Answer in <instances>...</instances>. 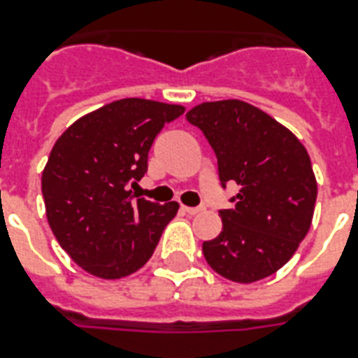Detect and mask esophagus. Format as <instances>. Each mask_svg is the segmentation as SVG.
Listing matches in <instances>:
<instances>
[{"label": "esophagus", "mask_w": 358, "mask_h": 358, "mask_svg": "<svg viewBox=\"0 0 358 358\" xmlns=\"http://www.w3.org/2000/svg\"><path fill=\"white\" fill-rule=\"evenodd\" d=\"M182 212L187 213V215H196V213L204 212V206H199V208H191V206H182Z\"/></svg>", "instance_id": "1"}]
</instances>
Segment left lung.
Segmentation results:
<instances>
[{
    "instance_id": "8db88e82",
    "label": "left lung",
    "mask_w": 358,
    "mask_h": 358,
    "mask_svg": "<svg viewBox=\"0 0 358 358\" xmlns=\"http://www.w3.org/2000/svg\"><path fill=\"white\" fill-rule=\"evenodd\" d=\"M185 119L217 156L221 184H238L223 230L202 243L213 271L249 284L277 273L308 234L317 182L308 152L286 126L241 100L204 102Z\"/></svg>"
}]
</instances>
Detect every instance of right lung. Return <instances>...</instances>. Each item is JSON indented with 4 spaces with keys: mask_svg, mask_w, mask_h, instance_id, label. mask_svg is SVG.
Instances as JSON below:
<instances>
[{
    "mask_svg": "<svg viewBox=\"0 0 358 358\" xmlns=\"http://www.w3.org/2000/svg\"><path fill=\"white\" fill-rule=\"evenodd\" d=\"M184 106L124 98L83 115L55 141L42 195L53 236L98 278L128 277L150 260L178 202L134 201L156 135Z\"/></svg>",
    "mask_w": 358,
    "mask_h": 358,
    "instance_id": "obj_1",
    "label": "right lung"
}]
</instances>
